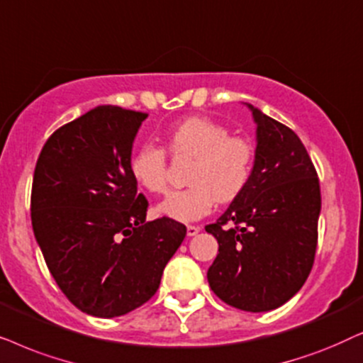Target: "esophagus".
<instances>
[{
  "label": "esophagus",
  "instance_id": "1",
  "mask_svg": "<svg viewBox=\"0 0 363 363\" xmlns=\"http://www.w3.org/2000/svg\"><path fill=\"white\" fill-rule=\"evenodd\" d=\"M201 232V227L199 225H187V235L189 238H194V235H197Z\"/></svg>",
  "mask_w": 363,
  "mask_h": 363
}]
</instances>
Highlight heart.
Instances as JSON below:
<instances>
[{
    "label": "heart",
    "mask_w": 363,
    "mask_h": 363,
    "mask_svg": "<svg viewBox=\"0 0 363 363\" xmlns=\"http://www.w3.org/2000/svg\"><path fill=\"white\" fill-rule=\"evenodd\" d=\"M174 157H192L187 184L157 206V212L177 222L206 217L216 201L230 202L242 194L254 171L255 151L247 139L230 136L229 129L207 118H189L166 134ZM129 172L139 187L151 194L167 189V159L164 149L143 144L129 159Z\"/></svg>",
    "instance_id": "1"
}]
</instances>
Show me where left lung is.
Wrapping results in <instances>:
<instances>
[{
  "label": "left lung",
  "instance_id": "obj_1",
  "mask_svg": "<svg viewBox=\"0 0 363 363\" xmlns=\"http://www.w3.org/2000/svg\"><path fill=\"white\" fill-rule=\"evenodd\" d=\"M255 129V161L247 187L206 230L219 244L207 270L220 301L245 312H267L301 291L312 270L320 186L307 149L291 128L245 103Z\"/></svg>",
  "mask_w": 363,
  "mask_h": 363
}]
</instances>
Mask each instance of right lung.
I'll return each instance as SVG.
<instances>
[{
	"instance_id": "obj_1",
	"label": "right lung",
	"mask_w": 363,
	"mask_h": 363,
	"mask_svg": "<svg viewBox=\"0 0 363 363\" xmlns=\"http://www.w3.org/2000/svg\"><path fill=\"white\" fill-rule=\"evenodd\" d=\"M146 118L98 106L52 133L36 162V242L62 294L94 317H119L146 303L186 238L181 222L146 220L147 199L129 172Z\"/></svg>"
}]
</instances>
